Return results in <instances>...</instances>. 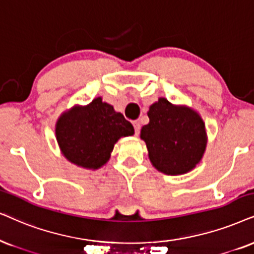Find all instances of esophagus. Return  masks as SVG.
Instances as JSON below:
<instances>
[{"instance_id": "esophagus-1", "label": "esophagus", "mask_w": 254, "mask_h": 254, "mask_svg": "<svg viewBox=\"0 0 254 254\" xmlns=\"http://www.w3.org/2000/svg\"><path fill=\"white\" fill-rule=\"evenodd\" d=\"M132 124L134 127V133H136V136H138V133H139V131H140V123L138 121H134Z\"/></svg>"}]
</instances>
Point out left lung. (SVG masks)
I'll use <instances>...</instances> for the list:
<instances>
[{
	"label": "left lung",
	"mask_w": 254,
	"mask_h": 254,
	"mask_svg": "<svg viewBox=\"0 0 254 254\" xmlns=\"http://www.w3.org/2000/svg\"><path fill=\"white\" fill-rule=\"evenodd\" d=\"M147 116L150 122L140 130V138L146 143L152 165L171 176L194 169L203 158L207 142L198 112L160 97L151 105Z\"/></svg>",
	"instance_id": "obj_1"
}]
</instances>
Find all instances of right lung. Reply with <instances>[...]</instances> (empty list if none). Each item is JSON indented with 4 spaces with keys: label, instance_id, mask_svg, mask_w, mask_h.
<instances>
[{
    "label": "right lung",
    "instance_id": "right-lung-1",
    "mask_svg": "<svg viewBox=\"0 0 254 254\" xmlns=\"http://www.w3.org/2000/svg\"><path fill=\"white\" fill-rule=\"evenodd\" d=\"M133 133L132 124L102 97L85 107L75 105L56 123V139L63 156L72 164L91 170L107 164L117 140Z\"/></svg>",
    "mask_w": 254,
    "mask_h": 254
}]
</instances>
